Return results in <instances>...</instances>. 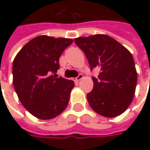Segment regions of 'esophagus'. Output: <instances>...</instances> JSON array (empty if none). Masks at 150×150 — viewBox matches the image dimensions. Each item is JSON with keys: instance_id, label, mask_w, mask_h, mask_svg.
I'll return each mask as SVG.
<instances>
[{"instance_id": "34e87169", "label": "esophagus", "mask_w": 150, "mask_h": 150, "mask_svg": "<svg viewBox=\"0 0 150 150\" xmlns=\"http://www.w3.org/2000/svg\"><path fill=\"white\" fill-rule=\"evenodd\" d=\"M83 74H79L78 77L75 78V81H76V82H79V81H80L81 79H83Z\"/></svg>"}]
</instances>
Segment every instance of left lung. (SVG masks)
<instances>
[{
	"label": "left lung",
	"mask_w": 150,
	"mask_h": 150,
	"mask_svg": "<svg viewBox=\"0 0 150 150\" xmlns=\"http://www.w3.org/2000/svg\"><path fill=\"white\" fill-rule=\"evenodd\" d=\"M83 51L91 69L98 67V78H93V89L87 94L91 108L107 118H114L129 108L134 96L137 71L129 50L104 34L75 38Z\"/></svg>",
	"instance_id": "obj_1"
}]
</instances>
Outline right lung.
Instances as JSON below:
<instances>
[{"label": "right lung", "instance_id": "obj_1", "mask_svg": "<svg viewBox=\"0 0 150 150\" xmlns=\"http://www.w3.org/2000/svg\"><path fill=\"white\" fill-rule=\"evenodd\" d=\"M71 38L38 36L18 52L12 66L13 86L28 112L39 119H52L66 109L74 82L57 78L59 58Z\"/></svg>", "mask_w": 150, "mask_h": 150}]
</instances>
